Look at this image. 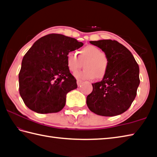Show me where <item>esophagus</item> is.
<instances>
[{"label": "esophagus", "instance_id": "esophagus-1", "mask_svg": "<svg viewBox=\"0 0 157 157\" xmlns=\"http://www.w3.org/2000/svg\"><path fill=\"white\" fill-rule=\"evenodd\" d=\"M82 82H83L82 80H79V79H78V80H77V84H78V86H79L82 84Z\"/></svg>", "mask_w": 157, "mask_h": 157}]
</instances>
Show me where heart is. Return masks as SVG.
I'll return each mask as SVG.
<instances>
[{"mask_svg":"<svg viewBox=\"0 0 157 157\" xmlns=\"http://www.w3.org/2000/svg\"><path fill=\"white\" fill-rule=\"evenodd\" d=\"M78 53L77 55L75 52L71 51L66 55V65L70 72H77L84 63L85 69L76 73V78L89 79L95 77L101 79L106 75L109 67V59L98 47L93 45L86 46Z\"/></svg>","mask_w":157,"mask_h":157,"instance_id":"b5f03b06","label":"heart"}]
</instances>
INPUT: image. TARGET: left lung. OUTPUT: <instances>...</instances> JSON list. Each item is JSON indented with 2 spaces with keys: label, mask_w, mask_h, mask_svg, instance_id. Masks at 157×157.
<instances>
[{
  "label": "left lung",
  "mask_w": 157,
  "mask_h": 157,
  "mask_svg": "<svg viewBox=\"0 0 157 157\" xmlns=\"http://www.w3.org/2000/svg\"><path fill=\"white\" fill-rule=\"evenodd\" d=\"M109 59V67L101 82L92 84L86 98L89 109L95 114L113 117L128 110L136 98L140 84L139 66L132 52L116 40L90 41Z\"/></svg>",
  "instance_id": "1"
}]
</instances>
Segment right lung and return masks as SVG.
<instances>
[{
  "mask_svg": "<svg viewBox=\"0 0 157 157\" xmlns=\"http://www.w3.org/2000/svg\"><path fill=\"white\" fill-rule=\"evenodd\" d=\"M83 45L59 34L46 35L34 42L23 56L19 73V94L29 109L46 114L63 109L67 94L78 88L67 67L66 55Z\"/></svg>",
  "mask_w": 157,
  "mask_h": 157,
  "instance_id": "1",
  "label": "right lung"
}]
</instances>
